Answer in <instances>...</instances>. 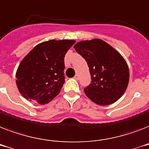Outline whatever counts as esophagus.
Returning <instances> with one entry per match:
<instances>
[{"instance_id":"obj_1","label":"esophagus","mask_w":149,"mask_h":149,"mask_svg":"<svg viewBox=\"0 0 149 149\" xmlns=\"http://www.w3.org/2000/svg\"><path fill=\"white\" fill-rule=\"evenodd\" d=\"M74 79H77V80H78V79H79V76H78V75H76V76H75V77H74Z\"/></svg>"}]
</instances>
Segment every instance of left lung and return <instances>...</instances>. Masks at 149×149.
Listing matches in <instances>:
<instances>
[{
    "instance_id": "obj_1",
    "label": "left lung",
    "mask_w": 149,
    "mask_h": 149,
    "mask_svg": "<svg viewBox=\"0 0 149 149\" xmlns=\"http://www.w3.org/2000/svg\"><path fill=\"white\" fill-rule=\"evenodd\" d=\"M74 49L90 69L92 81L84 89L86 97L101 106L120 99L129 82V69L124 57L99 38L79 42Z\"/></svg>"
}]
</instances>
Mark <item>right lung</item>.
<instances>
[{"label": "right lung", "instance_id": "right-lung-1", "mask_svg": "<svg viewBox=\"0 0 149 149\" xmlns=\"http://www.w3.org/2000/svg\"><path fill=\"white\" fill-rule=\"evenodd\" d=\"M75 40H51L36 45L20 63L16 84L26 100L45 104L55 98L63 87L64 57Z\"/></svg>", "mask_w": 149, "mask_h": 149}]
</instances>
